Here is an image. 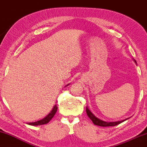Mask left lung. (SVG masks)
Returning <instances> with one entry per match:
<instances>
[{"instance_id":"1","label":"left lung","mask_w":147,"mask_h":147,"mask_svg":"<svg viewBox=\"0 0 147 147\" xmlns=\"http://www.w3.org/2000/svg\"><path fill=\"white\" fill-rule=\"evenodd\" d=\"M133 61H134V62L136 63H137V62H136V61L133 59ZM86 113L88 115V116L89 118L92 120V122H93L94 124H95V125H97V126H116L117 125V124H120V123H122L123 122H124V121H126V119H129V118H126V119H124V120H122V121H117V122H105V121H103L102 119H99L98 117H97L96 116L92 113L91 111L89 110L88 107L86 106Z\"/></svg>"}]
</instances>
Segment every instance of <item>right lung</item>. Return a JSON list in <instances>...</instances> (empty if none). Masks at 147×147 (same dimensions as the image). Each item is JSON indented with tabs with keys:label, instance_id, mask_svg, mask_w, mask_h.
Wrapping results in <instances>:
<instances>
[{
	"label": "right lung",
	"instance_id": "add662e5",
	"mask_svg": "<svg viewBox=\"0 0 147 147\" xmlns=\"http://www.w3.org/2000/svg\"><path fill=\"white\" fill-rule=\"evenodd\" d=\"M68 85H70V84H68V85L65 86V87L68 86ZM57 109H58V107H57V104H55V105L54 106V107H53V109H52V110L50 111V113H49L48 115L46 116V117H45L44 118H43V119H41V120L37 121V122L28 123V124H29V125H32V126H38V125H43V124H48V123L50 122V120H51L52 118L54 117V115H55V113H56V112H57Z\"/></svg>",
	"mask_w": 147,
	"mask_h": 147
}]
</instances>
